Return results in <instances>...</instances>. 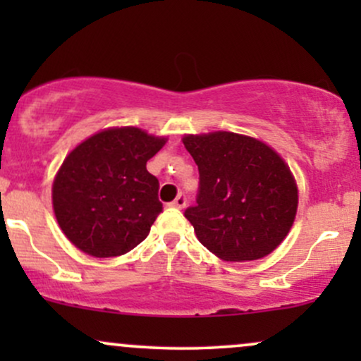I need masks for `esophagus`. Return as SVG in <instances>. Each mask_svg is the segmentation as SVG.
I'll list each match as a JSON object with an SVG mask.
<instances>
[{"label": "esophagus", "instance_id": "esophagus-1", "mask_svg": "<svg viewBox=\"0 0 361 361\" xmlns=\"http://www.w3.org/2000/svg\"><path fill=\"white\" fill-rule=\"evenodd\" d=\"M186 202H188V198H186V193H185V192H181V193L178 195V197L175 198V200L171 202V205H173V207H176V209H185Z\"/></svg>", "mask_w": 361, "mask_h": 361}]
</instances>
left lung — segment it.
Instances as JSON below:
<instances>
[{
  "label": "left lung",
  "mask_w": 361,
  "mask_h": 361,
  "mask_svg": "<svg viewBox=\"0 0 361 361\" xmlns=\"http://www.w3.org/2000/svg\"><path fill=\"white\" fill-rule=\"evenodd\" d=\"M198 166L197 205L185 210L198 241L226 261L270 255L297 214V185L285 161L233 132L183 137Z\"/></svg>",
  "instance_id": "8db88e82"
}]
</instances>
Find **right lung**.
I'll return each mask as SVG.
<instances>
[{
  "label": "right lung",
  "mask_w": 361,
  "mask_h": 361,
  "mask_svg": "<svg viewBox=\"0 0 361 361\" xmlns=\"http://www.w3.org/2000/svg\"><path fill=\"white\" fill-rule=\"evenodd\" d=\"M166 139L135 127L91 135L64 159L52 186L62 233L97 258L126 255L147 238L163 212L159 181L146 163Z\"/></svg>",
  "instance_id": "add662e5"
}]
</instances>
